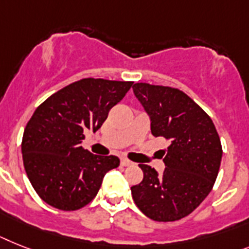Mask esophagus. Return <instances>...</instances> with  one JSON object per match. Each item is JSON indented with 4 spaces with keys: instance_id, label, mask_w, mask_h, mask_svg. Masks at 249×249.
<instances>
[{
    "instance_id": "34e87169",
    "label": "esophagus",
    "mask_w": 249,
    "mask_h": 249,
    "mask_svg": "<svg viewBox=\"0 0 249 249\" xmlns=\"http://www.w3.org/2000/svg\"><path fill=\"white\" fill-rule=\"evenodd\" d=\"M132 161H129L128 159H126V158H121V165L123 166H129L132 165Z\"/></svg>"
}]
</instances>
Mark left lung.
<instances>
[{
	"label": "left lung",
	"instance_id": "1",
	"mask_svg": "<svg viewBox=\"0 0 249 249\" xmlns=\"http://www.w3.org/2000/svg\"><path fill=\"white\" fill-rule=\"evenodd\" d=\"M132 89L149 114L151 133L170 141L163 174L140 164L143 179L131 187L132 198L153 220H179L213 190L223 157L220 137L207 113L183 91L146 83Z\"/></svg>",
	"mask_w": 249,
	"mask_h": 249
}]
</instances>
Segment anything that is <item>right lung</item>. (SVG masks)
<instances>
[{
  "instance_id": "add662e5",
  "label": "right lung",
  "mask_w": 249,
  "mask_h": 249,
  "mask_svg": "<svg viewBox=\"0 0 249 249\" xmlns=\"http://www.w3.org/2000/svg\"><path fill=\"white\" fill-rule=\"evenodd\" d=\"M132 84L79 80L36 108L24 131L21 153L29 180L44 202L58 210H79L96 196L107 172L120 165L114 155H94L81 142L84 131H98Z\"/></svg>"
}]
</instances>
